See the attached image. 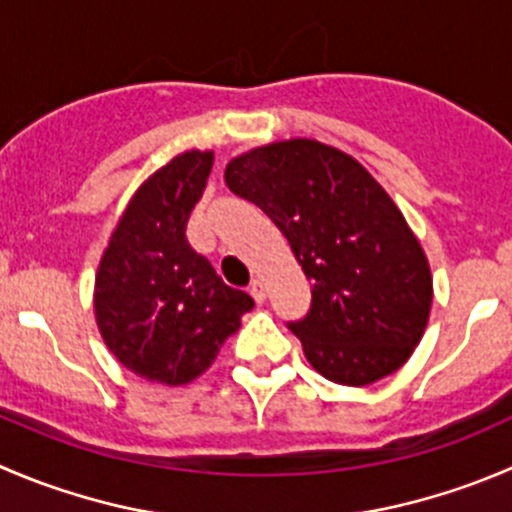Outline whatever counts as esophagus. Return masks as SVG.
<instances>
[{
  "label": "esophagus",
  "instance_id": "1",
  "mask_svg": "<svg viewBox=\"0 0 512 512\" xmlns=\"http://www.w3.org/2000/svg\"><path fill=\"white\" fill-rule=\"evenodd\" d=\"M250 295L255 297V302H265V297H267L265 280H260V277H255V280L250 282Z\"/></svg>",
  "mask_w": 512,
  "mask_h": 512
}]
</instances>
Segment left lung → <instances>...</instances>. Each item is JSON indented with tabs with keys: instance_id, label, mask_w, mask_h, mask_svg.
<instances>
[{
	"instance_id": "1",
	"label": "left lung",
	"mask_w": 512,
	"mask_h": 512,
	"mask_svg": "<svg viewBox=\"0 0 512 512\" xmlns=\"http://www.w3.org/2000/svg\"><path fill=\"white\" fill-rule=\"evenodd\" d=\"M225 182L290 242L312 305L287 322L307 362L337 385H370L408 362L423 337L433 277L418 237L357 160L315 140L235 157Z\"/></svg>"
}]
</instances>
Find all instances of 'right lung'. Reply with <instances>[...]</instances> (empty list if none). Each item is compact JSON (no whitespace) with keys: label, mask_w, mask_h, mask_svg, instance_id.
Listing matches in <instances>:
<instances>
[{"label":"right lung","mask_w":512,"mask_h":512,"mask_svg":"<svg viewBox=\"0 0 512 512\" xmlns=\"http://www.w3.org/2000/svg\"><path fill=\"white\" fill-rule=\"evenodd\" d=\"M212 160V152H182L142 182L94 280L104 345L127 370L162 385L200 377L255 307L187 242V220L205 192Z\"/></svg>","instance_id":"obj_1"}]
</instances>
